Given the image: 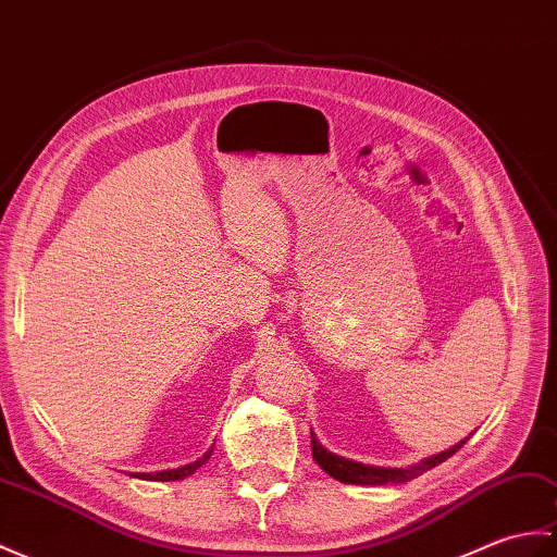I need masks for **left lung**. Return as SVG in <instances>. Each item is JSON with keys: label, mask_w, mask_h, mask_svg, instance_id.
I'll return each mask as SVG.
<instances>
[{"label": "left lung", "mask_w": 557, "mask_h": 557, "mask_svg": "<svg viewBox=\"0 0 557 557\" xmlns=\"http://www.w3.org/2000/svg\"><path fill=\"white\" fill-rule=\"evenodd\" d=\"M465 442H460L458 446L444 450V454H438L434 458H426L422 465H416V468H408V470H396V468H372V465H363V462H354V460H346L330 454L320 446L318 438L310 434V448H313V460L320 465L322 470H325L334 480H339L344 484H358V486H382V484H404L416 480L422 472L436 468V465H442L444 460H448L450 456L456 454V450L462 446Z\"/></svg>", "instance_id": "obj_1"}]
</instances>
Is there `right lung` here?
Returning a JSON list of instances; mask_svg holds the SVG:
<instances>
[{"label":"right lung","mask_w":557,"mask_h":557,"mask_svg":"<svg viewBox=\"0 0 557 557\" xmlns=\"http://www.w3.org/2000/svg\"><path fill=\"white\" fill-rule=\"evenodd\" d=\"M211 454H213V448H211L209 454H206L203 458H199L197 462L185 465V468H177V470H165V472H157V474L137 472V474H133V476H139V480H159V482H175V480H185V476H189L194 470H199L201 465L211 458Z\"/></svg>","instance_id":"1"}]
</instances>
